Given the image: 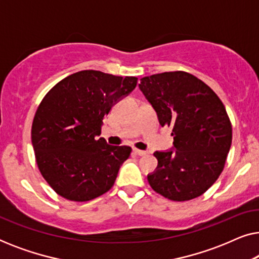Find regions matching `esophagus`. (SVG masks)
Here are the masks:
<instances>
[{
    "instance_id": "1",
    "label": "esophagus",
    "mask_w": 259,
    "mask_h": 259,
    "mask_svg": "<svg viewBox=\"0 0 259 259\" xmlns=\"http://www.w3.org/2000/svg\"><path fill=\"white\" fill-rule=\"evenodd\" d=\"M134 153L138 154V155H146L147 152L146 151H143V150H138V148H134Z\"/></svg>"
}]
</instances>
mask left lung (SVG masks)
<instances>
[{
  "instance_id": "obj_1",
  "label": "left lung",
  "mask_w": 259,
  "mask_h": 259,
  "mask_svg": "<svg viewBox=\"0 0 259 259\" xmlns=\"http://www.w3.org/2000/svg\"><path fill=\"white\" fill-rule=\"evenodd\" d=\"M139 88L173 136L171 150L154 152L158 166L147 175L151 187L175 201L201 196L221 176L231 147L224 105L206 83L180 70L145 76Z\"/></svg>"
}]
</instances>
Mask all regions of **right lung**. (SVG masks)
<instances>
[{"mask_svg":"<svg viewBox=\"0 0 259 259\" xmlns=\"http://www.w3.org/2000/svg\"><path fill=\"white\" fill-rule=\"evenodd\" d=\"M137 81L136 76L81 70L56 83L41 101L31 144L41 175L61 197L87 201L113 186L132 148L111 146L99 138L101 123Z\"/></svg>","mask_w":259,"mask_h":259,"instance_id":"add662e5","label":"right lung"}]
</instances>
